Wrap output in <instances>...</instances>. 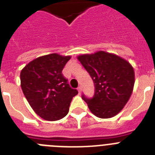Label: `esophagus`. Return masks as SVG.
<instances>
[{
    "label": "esophagus",
    "instance_id": "34e87169",
    "mask_svg": "<svg viewBox=\"0 0 155 155\" xmlns=\"http://www.w3.org/2000/svg\"><path fill=\"white\" fill-rule=\"evenodd\" d=\"M78 91L79 94H81V87H78Z\"/></svg>",
    "mask_w": 155,
    "mask_h": 155
}]
</instances>
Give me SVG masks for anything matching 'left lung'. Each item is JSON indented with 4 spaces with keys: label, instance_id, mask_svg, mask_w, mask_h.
<instances>
[{
    "label": "left lung",
    "instance_id": "1",
    "mask_svg": "<svg viewBox=\"0 0 155 155\" xmlns=\"http://www.w3.org/2000/svg\"><path fill=\"white\" fill-rule=\"evenodd\" d=\"M78 60L88 72L94 84L93 98H82L98 118L118 114L129 101L134 90L135 76L132 65L114 53L98 51L82 54Z\"/></svg>",
    "mask_w": 155,
    "mask_h": 155
}]
</instances>
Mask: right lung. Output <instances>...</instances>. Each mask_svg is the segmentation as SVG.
<instances>
[{
	"label": "right lung",
	"instance_id": "right-lung-1",
	"mask_svg": "<svg viewBox=\"0 0 155 155\" xmlns=\"http://www.w3.org/2000/svg\"><path fill=\"white\" fill-rule=\"evenodd\" d=\"M71 56L51 53L28 63L21 71V87L35 113L48 121L64 118L78 94L70 87L62 71Z\"/></svg>",
	"mask_w": 155,
	"mask_h": 155
}]
</instances>
